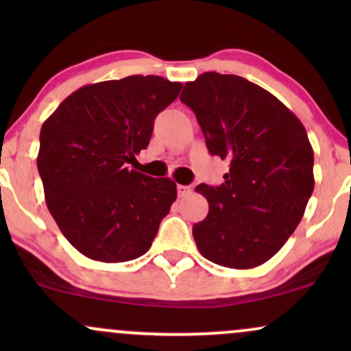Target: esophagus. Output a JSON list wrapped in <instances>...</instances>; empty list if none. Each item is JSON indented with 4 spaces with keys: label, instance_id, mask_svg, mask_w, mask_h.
Masks as SVG:
<instances>
[{
    "label": "esophagus",
    "instance_id": "esophagus-1",
    "mask_svg": "<svg viewBox=\"0 0 351 351\" xmlns=\"http://www.w3.org/2000/svg\"><path fill=\"white\" fill-rule=\"evenodd\" d=\"M178 196L180 198H183V196H186V195H189V193H191V186H184V184H178Z\"/></svg>",
    "mask_w": 351,
    "mask_h": 351
}]
</instances>
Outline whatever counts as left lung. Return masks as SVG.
<instances>
[{"label": "left lung", "mask_w": 351, "mask_h": 351, "mask_svg": "<svg viewBox=\"0 0 351 351\" xmlns=\"http://www.w3.org/2000/svg\"><path fill=\"white\" fill-rule=\"evenodd\" d=\"M211 155L228 160L219 186L201 183L208 216L193 226L199 252L231 269L264 264L295 231L313 191V150L302 122L265 88L204 72L184 84Z\"/></svg>", "instance_id": "1"}]
</instances>
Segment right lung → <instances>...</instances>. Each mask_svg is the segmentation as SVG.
Instances as JSON below:
<instances>
[{"label": "right lung", "instance_id": "1", "mask_svg": "<svg viewBox=\"0 0 351 351\" xmlns=\"http://www.w3.org/2000/svg\"><path fill=\"white\" fill-rule=\"evenodd\" d=\"M181 87L158 75L90 84L43 123L38 170L47 209L88 259L125 263L143 256L170 213L175 181L127 163L148 147L155 117Z\"/></svg>", "mask_w": 351, "mask_h": 351}]
</instances>
